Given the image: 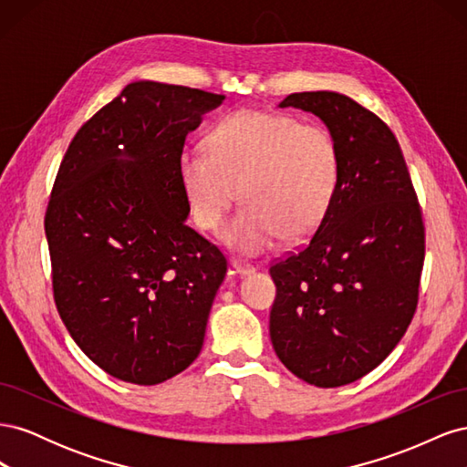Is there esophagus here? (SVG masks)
<instances>
[{
	"mask_svg": "<svg viewBox=\"0 0 467 467\" xmlns=\"http://www.w3.org/2000/svg\"><path fill=\"white\" fill-rule=\"evenodd\" d=\"M232 266L235 268V271L242 275V276H249V275H253L255 273V266H253L251 263H245V261H237V259H234L232 261Z\"/></svg>",
	"mask_w": 467,
	"mask_h": 467,
	"instance_id": "obj_1",
	"label": "esophagus"
}]
</instances>
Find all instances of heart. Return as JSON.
Listing matches in <instances>:
<instances>
[{"instance_id": "b5f03b06", "label": "heart", "mask_w": 467, "mask_h": 467, "mask_svg": "<svg viewBox=\"0 0 467 467\" xmlns=\"http://www.w3.org/2000/svg\"><path fill=\"white\" fill-rule=\"evenodd\" d=\"M179 179L204 232L222 223L239 187L244 204L220 239L242 255H259L282 235L300 239L325 220L341 181V153L325 126L242 109L212 126L206 150L181 151Z\"/></svg>"}]
</instances>
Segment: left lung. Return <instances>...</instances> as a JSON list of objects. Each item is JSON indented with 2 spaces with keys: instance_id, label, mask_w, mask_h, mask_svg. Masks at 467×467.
Wrapping results in <instances>:
<instances>
[{
  "instance_id": "obj_1",
  "label": "left lung",
  "mask_w": 467,
  "mask_h": 467,
  "mask_svg": "<svg viewBox=\"0 0 467 467\" xmlns=\"http://www.w3.org/2000/svg\"><path fill=\"white\" fill-rule=\"evenodd\" d=\"M278 107L319 117L341 153L327 216L276 261L271 341L307 384L338 388L372 372L411 323L425 261V225L389 126L335 91L292 93Z\"/></svg>"
}]
</instances>
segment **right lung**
Here are the masks:
<instances>
[{
  "instance_id": "1",
  "label": "right lung",
  "mask_w": 467,
  "mask_h": 467,
  "mask_svg": "<svg viewBox=\"0 0 467 467\" xmlns=\"http://www.w3.org/2000/svg\"><path fill=\"white\" fill-rule=\"evenodd\" d=\"M223 95L134 81L81 126L45 216L58 314L107 374L138 386L199 357L228 271L185 223L179 155Z\"/></svg>"
}]
</instances>
